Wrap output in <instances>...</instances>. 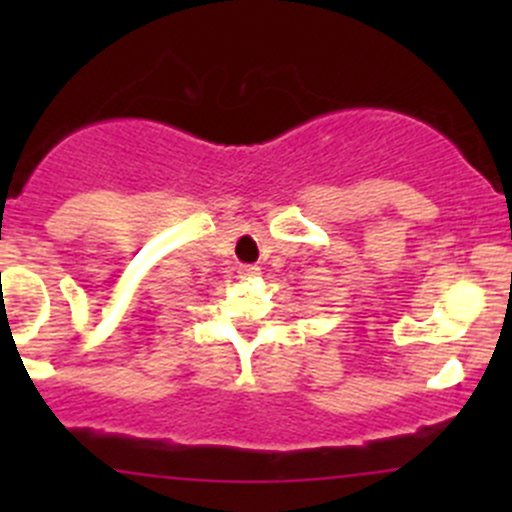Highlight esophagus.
<instances>
[{
  "mask_svg": "<svg viewBox=\"0 0 512 512\" xmlns=\"http://www.w3.org/2000/svg\"><path fill=\"white\" fill-rule=\"evenodd\" d=\"M237 275H240L242 280H250V277L260 275V270H257L255 265H240V270H237Z\"/></svg>",
  "mask_w": 512,
  "mask_h": 512,
  "instance_id": "obj_1",
  "label": "esophagus"
}]
</instances>
